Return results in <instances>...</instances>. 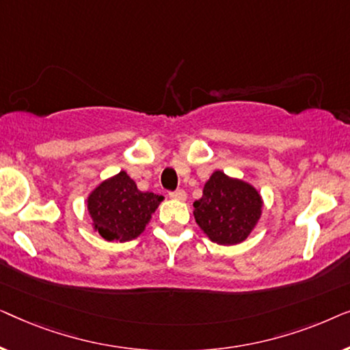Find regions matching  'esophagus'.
Returning <instances> with one entry per match:
<instances>
[{
    "mask_svg": "<svg viewBox=\"0 0 350 350\" xmlns=\"http://www.w3.org/2000/svg\"><path fill=\"white\" fill-rule=\"evenodd\" d=\"M169 198L174 199V200H185L186 193L183 189H176V191H172V193H169Z\"/></svg>",
    "mask_w": 350,
    "mask_h": 350,
    "instance_id": "obj_1",
    "label": "esophagus"
}]
</instances>
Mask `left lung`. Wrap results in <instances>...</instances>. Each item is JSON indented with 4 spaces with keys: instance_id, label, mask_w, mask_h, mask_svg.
<instances>
[{
    "instance_id": "1",
    "label": "left lung",
    "mask_w": 350,
    "mask_h": 350,
    "mask_svg": "<svg viewBox=\"0 0 350 350\" xmlns=\"http://www.w3.org/2000/svg\"><path fill=\"white\" fill-rule=\"evenodd\" d=\"M262 200L252 185L213 172L194 202V218L212 242L234 245L245 241L261 217Z\"/></svg>"
}]
</instances>
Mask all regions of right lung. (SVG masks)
<instances>
[{
  "label": "right lung",
  "mask_w": 350,
  "mask_h": 350,
  "mask_svg": "<svg viewBox=\"0 0 350 350\" xmlns=\"http://www.w3.org/2000/svg\"><path fill=\"white\" fill-rule=\"evenodd\" d=\"M162 196L138 191L126 172L100 183L88 199L95 231L107 241L126 242L140 236Z\"/></svg>",
  "instance_id": "1"
}]
</instances>
